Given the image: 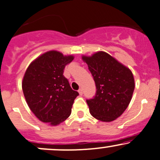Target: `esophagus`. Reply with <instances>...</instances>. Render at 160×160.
<instances>
[{
  "mask_svg": "<svg viewBox=\"0 0 160 160\" xmlns=\"http://www.w3.org/2000/svg\"><path fill=\"white\" fill-rule=\"evenodd\" d=\"M78 92L80 93V95H82V94H83V89H82L81 88H80V89H79V90H78Z\"/></svg>",
  "mask_w": 160,
  "mask_h": 160,
  "instance_id": "1",
  "label": "esophagus"
}]
</instances>
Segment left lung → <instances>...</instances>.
Segmentation results:
<instances>
[{
  "label": "left lung",
  "instance_id": "1",
  "mask_svg": "<svg viewBox=\"0 0 160 160\" xmlns=\"http://www.w3.org/2000/svg\"><path fill=\"white\" fill-rule=\"evenodd\" d=\"M82 59L93 77L96 92L87 99L89 112L105 122L115 120L128 106L134 89L132 72L105 52H98Z\"/></svg>",
  "mask_w": 160,
  "mask_h": 160
}]
</instances>
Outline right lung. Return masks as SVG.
Masks as SVG:
<instances>
[{"label": "right lung", "mask_w": 160, "mask_h": 160, "mask_svg": "<svg viewBox=\"0 0 160 160\" xmlns=\"http://www.w3.org/2000/svg\"><path fill=\"white\" fill-rule=\"evenodd\" d=\"M73 60V55L49 51L33 61L26 71L22 82L24 96L41 122L56 126L71 115L79 93L71 89L63 73L65 66Z\"/></svg>", "instance_id": "obj_1"}]
</instances>
